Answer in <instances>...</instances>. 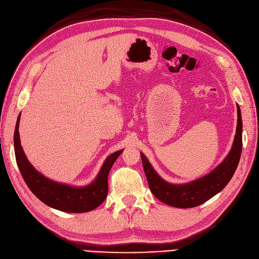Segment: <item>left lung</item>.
I'll use <instances>...</instances> for the list:
<instances>
[{"label":"left lung","mask_w":259,"mask_h":259,"mask_svg":"<svg viewBox=\"0 0 259 259\" xmlns=\"http://www.w3.org/2000/svg\"><path fill=\"white\" fill-rule=\"evenodd\" d=\"M238 120L234 144L227 157L212 171L202 178L184 185L168 184L152 168L147 158L141 154L143 167L148 186L159 200L176 208H192L204 204L222 191L234 176L242 150V119L241 111L237 105Z\"/></svg>","instance_id":"obj_1"}]
</instances>
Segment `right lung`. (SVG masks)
I'll list each match as a JSON object with an SVG mask.
<instances>
[{
    "label": "right lung",
    "mask_w": 259,
    "mask_h": 259,
    "mask_svg": "<svg viewBox=\"0 0 259 259\" xmlns=\"http://www.w3.org/2000/svg\"><path fill=\"white\" fill-rule=\"evenodd\" d=\"M20 115L21 114H19L18 116L14 135L16 161L25 184L34 195L46 205L64 212L82 213L91 211L100 206L108 195L109 171L114 162L122 152V149L114 152L107 158L97 178L89 186L75 188L55 183L36 170L25 157L21 146L20 136H19Z\"/></svg>",
    "instance_id": "add662e5"
}]
</instances>
